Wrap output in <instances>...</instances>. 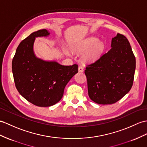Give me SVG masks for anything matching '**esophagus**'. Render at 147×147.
I'll list each match as a JSON object with an SVG mask.
<instances>
[{
    "label": "esophagus",
    "instance_id": "34e87169",
    "mask_svg": "<svg viewBox=\"0 0 147 147\" xmlns=\"http://www.w3.org/2000/svg\"><path fill=\"white\" fill-rule=\"evenodd\" d=\"M78 71L79 72H83L84 71V67L82 65H80L78 67Z\"/></svg>",
    "mask_w": 147,
    "mask_h": 147
}]
</instances>
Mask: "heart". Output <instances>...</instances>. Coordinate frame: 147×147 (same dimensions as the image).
I'll use <instances>...</instances> for the list:
<instances>
[{"label": "heart", "mask_w": 147, "mask_h": 147, "mask_svg": "<svg viewBox=\"0 0 147 147\" xmlns=\"http://www.w3.org/2000/svg\"><path fill=\"white\" fill-rule=\"evenodd\" d=\"M105 49V45L102 42H99L98 38L90 37L85 39L77 47V51L84 52V59L86 62H91L97 60L101 56Z\"/></svg>", "instance_id": "b5f03b06"}]
</instances>
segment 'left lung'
Here are the masks:
<instances>
[{
  "label": "left lung",
  "mask_w": 147,
  "mask_h": 147,
  "mask_svg": "<svg viewBox=\"0 0 147 147\" xmlns=\"http://www.w3.org/2000/svg\"><path fill=\"white\" fill-rule=\"evenodd\" d=\"M110 51L85 70L88 96L98 104H112L130 90L136 67L135 57L128 39L117 34Z\"/></svg>",
  "instance_id": "1"
}]
</instances>
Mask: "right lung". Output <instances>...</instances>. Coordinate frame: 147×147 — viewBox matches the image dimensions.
I'll use <instances>...</instances> for the list:
<instances>
[{
  "label": "right lung",
  "mask_w": 147,
  "mask_h": 147,
  "mask_svg": "<svg viewBox=\"0 0 147 147\" xmlns=\"http://www.w3.org/2000/svg\"><path fill=\"white\" fill-rule=\"evenodd\" d=\"M50 35L46 29L32 33L17 48L12 68L16 87L27 101L38 107L55 105L61 100L64 88L75 74L78 65H62L55 61H45L35 56V38Z\"/></svg>",
  "instance_id": "obj_1"
}]
</instances>
